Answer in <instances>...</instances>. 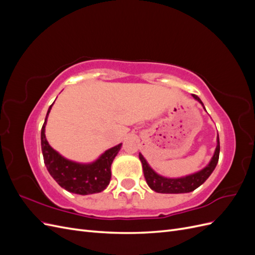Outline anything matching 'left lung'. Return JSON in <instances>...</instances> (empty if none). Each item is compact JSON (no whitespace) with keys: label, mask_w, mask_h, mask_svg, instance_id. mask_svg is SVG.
I'll list each match as a JSON object with an SVG mask.
<instances>
[{"label":"left lung","mask_w":255,"mask_h":255,"mask_svg":"<svg viewBox=\"0 0 255 255\" xmlns=\"http://www.w3.org/2000/svg\"><path fill=\"white\" fill-rule=\"evenodd\" d=\"M197 101L202 103L201 100L198 96L192 95ZM219 152H220V143H219V136L217 137V146L214 153V156L204 169L200 170L197 173L190 174L184 177H179V179H167V177L157 174L153 169L148 165L144 157L139 153V159L142 164V170L144 174V179L146 184L149 185L150 188L154 191L159 192V194H185V192L194 191L208 179V176L212 174L214 169L217 166L219 159Z\"/></svg>","instance_id":"8db88e82"}]
</instances>
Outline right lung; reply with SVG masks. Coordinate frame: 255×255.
<instances>
[{
	"label": "right lung",
	"instance_id": "right-lung-1",
	"mask_svg": "<svg viewBox=\"0 0 255 255\" xmlns=\"http://www.w3.org/2000/svg\"><path fill=\"white\" fill-rule=\"evenodd\" d=\"M53 105V104H52ZM52 105L49 107L41 128V150L44 165L49 173L59 186L78 195H90L104 190L111 181V166L117 155L121 144L105 151L99 159L92 164H79L68 160L53 150L45 139L44 128Z\"/></svg>",
	"mask_w": 255,
	"mask_h": 255
}]
</instances>
